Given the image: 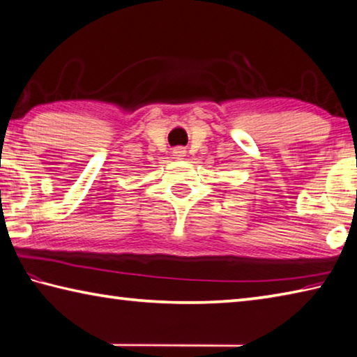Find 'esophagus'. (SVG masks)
<instances>
[{"instance_id": "1", "label": "esophagus", "mask_w": 357, "mask_h": 357, "mask_svg": "<svg viewBox=\"0 0 357 357\" xmlns=\"http://www.w3.org/2000/svg\"><path fill=\"white\" fill-rule=\"evenodd\" d=\"M173 156H174V159H184V158H185V150H184L183 146L174 148V150H173Z\"/></svg>"}]
</instances>
